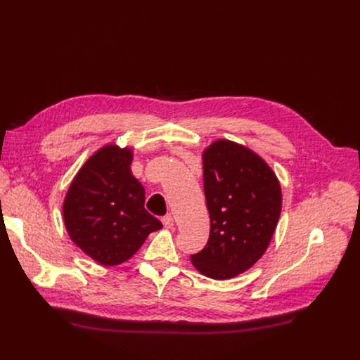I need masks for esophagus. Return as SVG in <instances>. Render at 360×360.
Listing matches in <instances>:
<instances>
[{
	"label": "esophagus",
	"mask_w": 360,
	"mask_h": 360,
	"mask_svg": "<svg viewBox=\"0 0 360 360\" xmlns=\"http://www.w3.org/2000/svg\"><path fill=\"white\" fill-rule=\"evenodd\" d=\"M162 223H163V226L166 229H170L174 226V217L172 216H165V217H162Z\"/></svg>",
	"instance_id": "1"
}]
</instances>
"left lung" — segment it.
<instances>
[{
  "label": "left lung",
  "mask_w": 360,
  "mask_h": 360,
  "mask_svg": "<svg viewBox=\"0 0 360 360\" xmlns=\"http://www.w3.org/2000/svg\"><path fill=\"white\" fill-rule=\"evenodd\" d=\"M202 176L210 236L191 262L207 277L232 278L267 251L281 212V186L259 155L224 139L202 150Z\"/></svg>",
  "instance_id": "obj_1"
}]
</instances>
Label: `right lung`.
<instances>
[{
    "mask_svg": "<svg viewBox=\"0 0 360 360\" xmlns=\"http://www.w3.org/2000/svg\"><path fill=\"white\" fill-rule=\"evenodd\" d=\"M132 158L131 147L105 144L79 169L64 198L70 239L102 266L125 262L162 229L144 209L146 191L131 172Z\"/></svg>",
    "mask_w": 360,
    "mask_h": 360,
    "instance_id": "obj_1",
    "label": "right lung"
}]
</instances>
